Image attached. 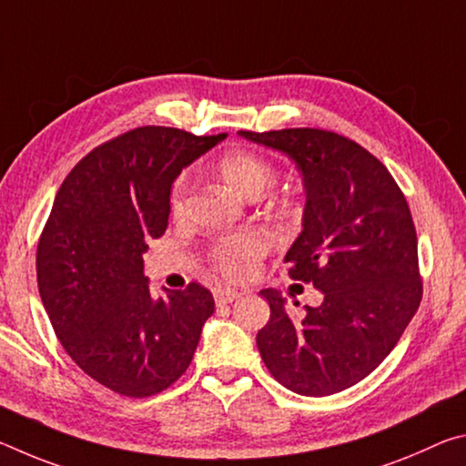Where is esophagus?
Segmentation results:
<instances>
[{"label": "esophagus", "instance_id": "34e87169", "mask_svg": "<svg viewBox=\"0 0 466 466\" xmlns=\"http://www.w3.org/2000/svg\"><path fill=\"white\" fill-rule=\"evenodd\" d=\"M242 294L238 289H232V288H216L214 289V298L218 304H230L234 302L236 298H240Z\"/></svg>", "mask_w": 466, "mask_h": 466}]
</instances>
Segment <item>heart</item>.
<instances>
[{"label": "heart", "instance_id": "b5f03b06", "mask_svg": "<svg viewBox=\"0 0 466 466\" xmlns=\"http://www.w3.org/2000/svg\"><path fill=\"white\" fill-rule=\"evenodd\" d=\"M218 172L226 185H230L236 193L247 197V199H257L275 180V168L271 162H267L258 154L247 152V149H236V152L226 154L218 164ZM188 187H191V180L187 175L180 177L172 187L170 211L175 218L185 214ZM265 250L267 242L263 236L255 232L234 234L226 236L211 248V261L226 278L244 279L248 278L258 258L265 255Z\"/></svg>", "mask_w": 466, "mask_h": 466}]
</instances>
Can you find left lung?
Instances as JSON below:
<instances>
[{
    "mask_svg": "<svg viewBox=\"0 0 466 466\" xmlns=\"http://www.w3.org/2000/svg\"><path fill=\"white\" fill-rule=\"evenodd\" d=\"M238 133L286 154L302 175V232L286 263L291 279L322 291L320 306L291 319L278 289H261L271 317L257 333V347L291 392H341L382 364L420 309L417 234L407 199L378 157L339 133Z\"/></svg>",
    "mask_w": 466,
    "mask_h": 466,
    "instance_id": "8db88e82",
    "label": "left lung"
}]
</instances>
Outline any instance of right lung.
Returning a JSON list of instances; mask_svg holds the SVG:
<instances>
[{
    "instance_id": "add662e5",
    "label": "right lung",
    "mask_w": 466,
    "mask_h": 466,
    "mask_svg": "<svg viewBox=\"0 0 466 466\" xmlns=\"http://www.w3.org/2000/svg\"><path fill=\"white\" fill-rule=\"evenodd\" d=\"M226 139L137 127L94 147L55 197L36 248L38 291L77 366L123 397H152L185 374L214 296L199 283L149 294L147 242L167 232L180 170Z\"/></svg>"
}]
</instances>
